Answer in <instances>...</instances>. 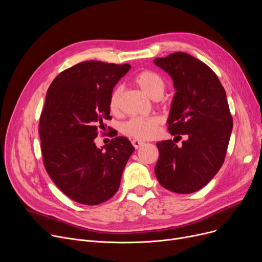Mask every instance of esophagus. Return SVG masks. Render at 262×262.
I'll use <instances>...</instances> for the list:
<instances>
[{
    "mask_svg": "<svg viewBox=\"0 0 262 262\" xmlns=\"http://www.w3.org/2000/svg\"><path fill=\"white\" fill-rule=\"evenodd\" d=\"M132 143H133V145L135 146V148H139L140 146H142V145L144 144V142H143V141H141V140H137V139H134V140L132 141Z\"/></svg>",
    "mask_w": 262,
    "mask_h": 262,
    "instance_id": "34e87169",
    "label": "esophagus"
}]
</instances>
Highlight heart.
<instances>
[{"label":"heart","instance_id":"1","mask_svg":"<svg viewBox=\"0 0 262 262\" xmlns=\"http://www.w3.org/2000/svg\"><path fill=\"white\" fill-rule=\"evenodd\" d=\"M134 84L138 87L148 98L153 100H159L166 90V81L157 72L150 70H143L137 74L134 79ZM121 96L122 89L117 87L113 90L109 96L108 107L112 114H119L121 109ZM160 120L155 117L149 118H133L127 122L123 123L121 130L137 140H147L154 137L158 133Z\"/></svg>","mask_w":262,"mask_h":262}]
</instances>
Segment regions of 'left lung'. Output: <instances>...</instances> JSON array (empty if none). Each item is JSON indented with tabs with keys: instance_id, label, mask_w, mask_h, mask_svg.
Segmentation results:
<instances>
[{
	"instance_id": "left-lung-1",
	"label": "left lung",
	"mask_w": 262,
	"mask_h": 262,
	"mask_svg": "<svg viewBox=\"0 0 262 262\" xmlns=\"http://www.w3.org/2000/svg\"><path fill=\"white\" fill-rule=\"evenodd\" d=\"M173 79L176 90L168 118L175 139L157 142L155 174L159 184L176 193H192L207 185L225 159L232 129L226 92L211 69L184 52L155 58Z\"/></svg>"
}]
</instances>
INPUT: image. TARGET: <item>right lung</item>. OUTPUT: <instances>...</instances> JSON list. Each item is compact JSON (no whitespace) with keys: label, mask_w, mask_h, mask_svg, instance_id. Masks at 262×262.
I'll return each instance as SVG.
<instances>
[{"label":"right lung","mask_w":262,"mask_h":262,"mask_svg":"<svg viewBox=\"0 0 262 262\" xmlns=\"http://www.w3.org/2000/svg\"><path fill=\"white\" fill-rule=\"evenodd\" d=\"M129 69L128 63L84 61L58 74L48 89L39 123L45 167L55 185L79 204L112 199L135 150L122 136L102 147L94 142L112 118L109 96Z\"/></svg>","instance_id":"1"}]
</instances>
